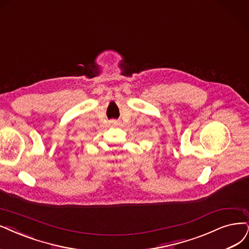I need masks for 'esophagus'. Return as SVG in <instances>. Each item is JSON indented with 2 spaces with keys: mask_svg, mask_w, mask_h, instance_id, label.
<instances>
[{
  "mask_svg": "<svg viewBox=\"0 0 249 249\" xmlns=\"http://www.w3.org/2000/svg\"><path fill=\"white\" fill-rule=\"evenodd\" d=\"M109 125L110 126H118V125H120V122L116 121V120H112V121H109Z\"/></svg>",
  "mask_w": 249,
  "mask_h": 249,
  "instance_id": "obj_1",
  "label": "esophagus"
}]
</instances>
